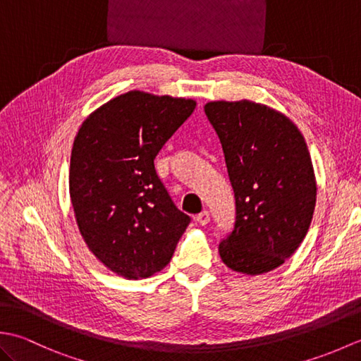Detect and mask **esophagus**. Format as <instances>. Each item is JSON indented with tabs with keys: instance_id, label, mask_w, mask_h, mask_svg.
<instances>
[{
	"instance_id": "1",
	"label": "esophagus",
	"mask_w": 361,
	"mask_h": 361,
	"mask_svg": "<svg viewBox=\"0 0 361 361\" xmlns=\"http://www.w3.org/2000/svg\"><path fill=\"white\" fill-rule=\"evenodd\" d=\"M197 219V221H198V224H200L202 226H204V225H208L209 224V212L208 211H203V212H200V214H198V216L195 217Z\"/></svg>"
}]
</instances>
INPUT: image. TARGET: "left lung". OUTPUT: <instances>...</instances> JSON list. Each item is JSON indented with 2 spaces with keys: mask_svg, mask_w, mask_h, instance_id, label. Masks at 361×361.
Returning <instances> with one entry per match:
<instances>
[{
  "mask_svg": "<svg viewBox=\"0 0 361 361\" xmlns=\"http://www.w3.org/2000/svg\"><path fill=\"white\" fill-rule=\"evenodd\" d=\"M225 153L235 197L233 233L219 245L233 271L281 267L309 231L317 181L307 144L286 114L251 101L204 105Z\"/></svg>",
  "mask_w": 361,
  "mask_h": 361,
  "instance_id": "8db88e82",
  "label": "left lung"
}]
</instances>
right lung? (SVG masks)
<instances>
[{
	"label": "right lung",
	"mask_w": 361,
	"mask_h": 361,
	"mask_svg": "<svg viewBox=\"0 0 361 361\" xmlns=\"http://www.w3.org/2000/svg\"><path fill=\"white\" fill-rule=\"evenodd\" d=\"M195 101L128 91L83 121L73 144L70 195L90 251L127 279L171 262L190 217L173 204L153 159Z\"/></svg>",
	"instance_id": "obj_1"
}]
</instances>
